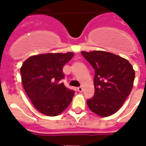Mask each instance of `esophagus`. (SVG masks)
I'll return each mask as SVG.
<instances>
[{"label": "esophagus", "mask_w": 146, "mask_h": 146, "mask_svg": "<svg viewBox=\"0 0 146 146\" xmlns=\"http://www.w3.org/2000/svg\"><path fill=\"white\" fill-rule=\"evenodd\" d=\"M77 91H78L79 92H83L82 87H79V88H77Z\"/></svg>", "instance_id": "obj_1"}]
</instances>
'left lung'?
Wrapping results in <instances>:
<instances>
[{
  "instance_id": "obj_1",
  "label": "left lung",
  "mask_w": 146,
  "mask_h": 146,
  "mask_svg": "<svg viewBox=\"0 0 146 146\" xmlns=\"http://www.w3.org/2000/svg\"><path fill=\"white\" fill-rule=\"evenodd\" d=\"M95 70V95L87 100L90 110L98 116L117 112L131 92L135 73L128 61L110 52L81 51Z\"/></svg>"
}]
</instances>
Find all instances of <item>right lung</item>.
<instances>
[{
    "label": "right lung",
    "instance_id": "add662e5",
    "mask_svg": "<svg viewBox=\"0 0 146 146\" xmlns=\"http://www.w3.org/2000/svg\"><path fill=\"white\" fill-rule=\"evenodd\" d=\"M73 55V52L36 54L23 63L20 72L24 90L42 114L58 116L71 103L74 91L59 81L64 78L62 68Z\"/></svg>",
    "mask_w": 146,
    "mask_h": 146
}]
</instances>
